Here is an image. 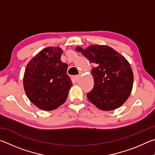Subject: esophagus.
<instances>
[{"label":"esophagus","instance_id":"obj_1","mask_svg":"<svg viewBox=\"0 0 155 155\" xmlns=\"http://www.w3.org/2000/svg\"><path fill=\"white\" fill-rule=\"evenodd\" d=\"M79 78H80V75H77V76H75L74 77V79H75V81H78V80H79Z\"/></svg>","mask_w":155,"mask_h":155}]
</instances>
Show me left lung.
<instances>
[{"label":"left lung","instance_id":"obj_1","mask_svg":"<svg viewBox=\"0 0 155 155\" xmlns=\"http://www.w3.org/2000/svg\"><path fill=\"white\" fill-rule=\"evenodd\" d=\"M81 51L94 65L92 90L87 94L89 101L98 109L111 111L122 106L133 88L132 69L124 57L107 46L92 45Z\"/></svg>","mask_w":155,"mask_h":155}]
</instances>
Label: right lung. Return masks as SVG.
Here are the masks:
<instances>
[{
  "instance_id": "add662e5",
  "label": "right lung",
  "mask_w": 155,
  "mask_h": 155,
  "mask_svg": "<svg viewBox=\"0 0 155 155\" xmlns=\"http://www.w3.org/2000/svg\"><path fill=\"white\" fill-rule=\"evenodd\" d=\"M62 50L47 47L28 62L23 84L31 103L44 111L56 109L65 103L72 81L68 64L61 61Z\"/></svg>"
}]
</instances>
